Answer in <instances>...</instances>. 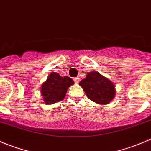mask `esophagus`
I'll use <instances>...</instances> for the list:
<instances>
[{"mask_svg":"<svg viewBox=\"0 0 151 151\" xmlns=\"http://www.w3.org/2000/svg\"><path fill=\"white\" fill-rule=\"evenodd\" d=\"M74 81H75L76 83H79V78L78 77H76L75 78L73 79Z\"/></svg>","mask_w":151,"mask_h":151,"instance_id":"1","label":"esophagus"}]
</instances>
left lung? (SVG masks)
Instances as JSON below:
<instances>
[{"label": "left lung", "instance_id": "obj_1", "mask_svg": "<svg viewBox=\"0 0 151 151\" xmlns=\"http://www.w3.org/2000/svg\"><path fill=\"white\" fill-rule=\"evenodd\" d=\"M79 85L83 88L88 98L98 104H109L115 96L114 83L96 71L88 73Z\"/></svg>", "mask_w": 151, "mask_h": 151}]
</instances>
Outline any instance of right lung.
Wrapping results in <instances>:
<instances>
[{
	"label": "right lung",
	"instance_id": "obj_1",
	"mask_svg": "<svg viewBox=\"0 0 151 151\" xmlns=\"http://www.w3.org/2000/svg\"><path fill=\"white\" fill-rule=\"evenodd\" d=\"M73 84H74V81L71 78L68 76L61 77L59 73H50L41 87V94L44 98V102L53 104L62 101L68 88Z\"/></svg>",
	"mask_w": 151,
	"mask_h": 151
}]
</instances>
